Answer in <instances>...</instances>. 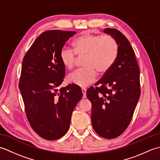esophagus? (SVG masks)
I'll return each mask as SVG.
<instances>
[{
    "label": "esophagus",
    "mask_w": 160,
    "mask_h": 160,
    "mask_svg": "<svg viewBox=\"0 0 160 160\" xmlns=\"http://www.w3.org/2000/svg\"><path fill=\"white\" fill-rule=\"evenodd\" d=\"M82 93H83V98H87V89L85 88H82Z\"/></svg>",
    "instance_id": "34e87169"
}]
</instances>
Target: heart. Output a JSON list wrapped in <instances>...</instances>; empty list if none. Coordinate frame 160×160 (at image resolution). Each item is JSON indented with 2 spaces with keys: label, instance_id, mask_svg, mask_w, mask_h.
<instances>
[{
  "label": "heart",
  "instance_id": "heart-1",
  "mask_svg": "<svg viewBox=\"0 0 160 160\" xmlns=\"http://www.w3.org/2000/svg\"><path fill=\"white\" fill-rule=\"evenodd\" d=\"M73 50L64 47L60 50V59L68 70L73 69L79 57H84V67L68 76L70 83L84 87L93 83L100 73L111 69L117 59L119 52L118 42L111 36L94 35L85 33L73 42Z\"/></svg>",
  "mask_w": 160,
  "mask_h": 160
}]
</instances>
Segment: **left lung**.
Masks as SVG:
<instances>
[{"mask_svg":"<svg viewBox=\"0 0 160 160\" xmlns=\"http://www.w3.org/2000/svg\"><path fill=\"white\" fill-rule=\"evenodd\" d=\"M104 32L116 40L117 59L101 79L87 91L91 102V123L101 137L113 139L131 122L140 97V69L134 50L124 35L113 28Z\"/></svg>","mask_w":160,"mask_h":160,"instance_id":"1","label":"left lung"}]
</instances>
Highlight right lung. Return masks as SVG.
I'll return each mask as SVG.
<instances>
[{
	"label": "right lung",
	"instance_id": "1",
	"mask_svg": "<svg viewBox=\"0 0 160 160\" xmlns=\"http://www.w3.org/2000/svg\"><path fill=\"white\" fill-rule=\"evenodd\" d=\"M76 32L49 30L42 33L24 56L19 89L28 120L37 134L47 140L64 136L71 115L82 98L80 87L69 84L60 89L65 67L61 49Z\"/></svg>",
	"mask_w": 160,
	"mask_h": 160
}]
</instances>
